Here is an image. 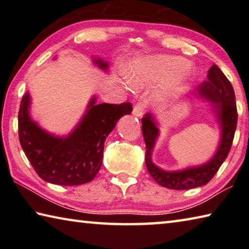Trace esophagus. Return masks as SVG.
<instances>
[{"mask_svg": "<svg viewBox=\"0 0 249 249\" xmlns=\"http://www.w3.org/2000/svg\"><path fill=\"white\" fill-rule=\"evenodd\" d=\"M142 113H144V104L142 102H138L137 104H135V107L133 108V114L135 116L140 117L142 115Z\"/></svg>", "mask_w": 249, "mask_h": 249, "instance_id": "1", "label": "esophagus"}]
</instances>
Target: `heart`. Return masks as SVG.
<instances>
[{
	"label": "heart",
	"instance_id": "obj_1",
	"mask_svg": "<svg viewBox=\"0 0 249 249\" xmlns=\"http://www.w3.org/2000/svg\"><path fill=\"white\" fill-rule=\"evenodd\" d=\"M187 66V60L180 57L158 56L146 59L137 65L132 71V86L135 89L148 86L150 83L157 82ZM166 93L157 95V101L161 102L165 100Z\"/></svg>",
	"mask_w": 249,
	"mask_h": 249
}]
</instances>
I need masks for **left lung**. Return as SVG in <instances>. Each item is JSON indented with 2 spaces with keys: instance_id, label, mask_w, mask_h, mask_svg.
Here are the masks:
<instances>
[{
  "instance_id": "left-lung-1",
  "label": "left lung",
  "mask_w": 249,
  "mask_h": 249,
  "mask_svg": "<svg viewBox=\"0 0 249 249\" xmlns=\"http://www.w3.org/2000/svg\"><path fill=\"white\" fill-rule=\"evenodd\" d=\"M196 94L212 102L221 128V138L215 154L203 165L189 167L180 171H166L156 166L151 160V154L159 135L158 124L150 113H147L142 119V136L146 144L147 170L156 182L168 189L187 190L208 183L224 162L233 144L237 125L235 93L229 79L216 65L211 67L208 72V81H204L197 88Z\"/></svg>"
}]
</instances>
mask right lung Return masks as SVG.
Listing matches in <instances>:
<instances>
[{"label": "right lung", "instance_id": "right-lung-1", "mask_svg": "<svg viewBox=\"0 0 249 249\" xmlns=\"http://www.w3.org/2000/svg\"><path fill=\"white\" fill-rule=\"evenodd\" d=\"M93 62L107 70L102 59ZM31 96L24 94L18 112L20 146L29 162L46 182L79 185L94 179L102 165L104 142L122 116L130 114L132 104H95L91 99L75 128L65 137L46 132L29 115Z\"/></svg>", "mask_w": 249, "mask_h": 249}]
</instances>
